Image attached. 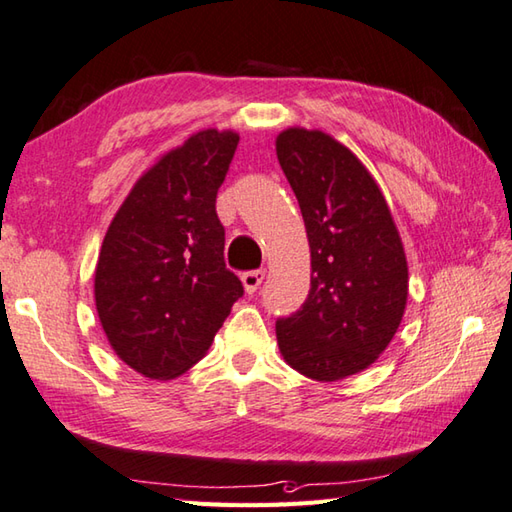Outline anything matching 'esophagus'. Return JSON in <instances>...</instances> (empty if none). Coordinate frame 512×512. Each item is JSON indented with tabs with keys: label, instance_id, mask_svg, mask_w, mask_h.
I'll return each instance as SVG.
<instances>
[{
	"label": "esophagus",
	"instance_id": "34e87169",
	"mask_svg": "<svg viewBox=\"0 0 512 512\" xmlns=\"http://www.w3.org/2000/svg\"><path fill=\"white\" fill-rule=\"evenodd\" d=\"M240 278H243L245 292L247 294H254L256 289L260 287V283L265 281V269H254V272H245Z\"/></svg>",
	"mask_w": 512,
	"mask_h": 512
}]
</instances>
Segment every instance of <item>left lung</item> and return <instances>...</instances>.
<instances>
[{"label":"left lung","instance_id":"8db88e82","mask_svg":"<svg viewBox=\"0 0 512 512\" xmlns=\"http://www.w3.org/2000/svg\"><path fill=\"white\" fill-rule=\"evenodd\" d=\"M276 156L312 254L310 294L276 321L278 347L296 372L339 381L372 365L397 334L406 252L379 185L341 142L294 127L276 138Z\"/></svg>","mask_w":512,"mask_h":512}]
</instances>
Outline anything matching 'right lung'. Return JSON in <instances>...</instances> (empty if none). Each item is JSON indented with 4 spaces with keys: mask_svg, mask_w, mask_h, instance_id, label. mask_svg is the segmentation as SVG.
<instances>
[{
    "mask_svg": "<svg viewBox=\"0 0 512 512\" xmlns=\"http://www.w3.org/2000/svg\"><path fill=\"white\" fill-rule=\"evenodd\" d=\"M234 131H198L133 185L95 267V307L120 359L167 381L207 354L243 283L225 265L218 189Z\"/></svg>",
    "mask_w": 512,
    "mask_h": 512,
    "instance_id": "1",
    "label": "right lung"
}]
</instances>
